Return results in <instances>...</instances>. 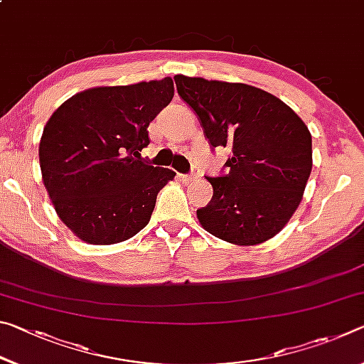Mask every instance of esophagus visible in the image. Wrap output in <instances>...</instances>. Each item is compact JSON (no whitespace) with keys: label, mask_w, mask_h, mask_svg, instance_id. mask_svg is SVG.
<instances>
[{"label":"esophagus","mask_w":364,"mask_h":364,"mask_svg":"<svg viewBox=\"0 0 364 364\" xmlns=\"http://www.w3.org/2000/svg\"><path fill=\"white\" fill-rule=\"evenodd\" d=\"M197 178H199V175H197V173H189V175H183L181 180L184 183H193V181L197 180Z\"/></svg>","instance_id":"obj_1"}]
</instances>
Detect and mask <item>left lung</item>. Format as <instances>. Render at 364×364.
Wrapping results in <instances>:
<instances>
[{"instance_id": "1", "label": "left lung", "mask_w": 364, "mask_h": 364, "mask_svg": "<svg viewBox=\"0 0 364 364\" xmlns=\"http://www.w3.org/2000/svg\"><path fill=\"white\" fill-rule=\"evenodd\" d=\"M178 95L199 117L212 147H231L228 173L207 176L212 200L202 228L236 245L276 236L300 205L311 173V134L279 97L245 83L175 75Z\"/></svg>"}]
</instances>
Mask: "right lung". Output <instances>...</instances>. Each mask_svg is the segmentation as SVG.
<instances>
[{
  "mask_svg": "<svg viewBox=\"0 0 364 364\" xmlns=\"http://www.w3.org/2000/svg\"><path fill=\"white\" fill-rule=\"evenodd\" d=\"M173 93L170 77L97 86L49 117L38 149L43 183L59 218L82 241L117 244L149 223L159 191L176 173L152 167L139 152Z\"/></svg>",
  "mask_w": 364,
  "mask_h": 364,
  "instance_id": "obj_1",
  "label": "right lung"
}]
</instances>
